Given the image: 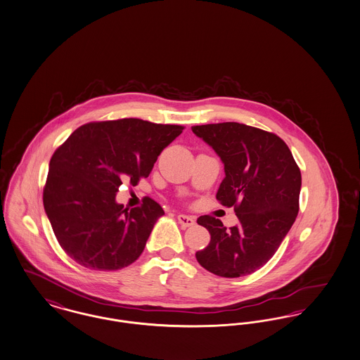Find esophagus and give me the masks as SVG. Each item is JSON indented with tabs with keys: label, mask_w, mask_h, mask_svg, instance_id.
Here are the masks:
<instances>
[{
	"label": "esophagus",
	"mask_w": 360,
	"mask_h": 360,
	"mask_svg": "<svg viewBox=\"0 0 360 360\" xmlns=\"http://www.w3.org/2000/svg\"><path fill=\"white\" fill-rule=\"evenodd\" d=\"M177 221H179V224H180L181 226L184 227L195 225V219H193L192 217H189V215H186V214H179V215H177Z\"/></svg>",
	"instance_id": "1"
}]
</instances>
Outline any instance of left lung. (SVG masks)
Wrapping results in <instances>:
<instances>
[{
  "mask_svg": "<svg viewBox=\"0 0 360 360\" xmlns=\"http://www.w3.org/2000/svg\"><path fill=\"white\" fill-rule=\"evenodd\" d=\"M193 134L217 152L226 177L217 200L234 207L238 225L226 227L202 215L210 244L196 260L222 278L245 276L275 255L300 210L302 177L288 146L276 134L236 122L193 126Z\"/></svg>",
  "mask_w": 360,
  "mask_h": 360,
  "instance_id": "left-lung-1",
  "label": "left lung"
}]
</instances>
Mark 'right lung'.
Segmentation results:
<instances>
[{
  "label": "right lung",
  "instance_id": "add662e5",
  "mask_svg": "<svg viewBox=\"0 0 360 360\" xmlns=\"http://www.w3.org/2000/svg\"><path fill=\"white\" fill-rule=\"evenodd\" d=\"M184 127L142 119L91 122L58 148L50 160L43 205L60 248L76 263L116 271L143 252L162 207L145 198L129 211L115 202L122 181L148 177L161 152Z\"/></svg>",
  "mask_w": 360,
  "mask_h": 360
}]
</instances>
